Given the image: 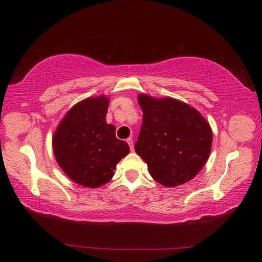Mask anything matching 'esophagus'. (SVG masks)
<instances>
[{
    "label": "esophagus",
    "instance_id": "34e87169",
    "mask_svg": "<svg viewBox=\"0 0 262 262\" xmlns=\"http://www.w3.org/2000/svg\"><path fill=\"white\" fill-rule=\"evenodd\" d=\"M126 143L129 144L130 149H131V152H133V150H134V147H133V141H132V139H128V140H126Z\"/></svg>",
    "mask_w": 262,
    "mask_h": 262
}]
</instances>
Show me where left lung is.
Returning <instances> with one entry per match:
<instances>
[{
  "instance_id": "obj_1",
  "label": "left lung",
  "mask_w": 262,
  "mask_h": 262,
  "mask_svg": "<svg viewBox=\"0 0 262 262\" xmlns=\"http://www.w3.org/2000/svg\"><path fill=\"white\" fill-rule=\"evenodd\" d=\"M143 122L134 149L149 175L165 187L191 180L207 163L212 146L209 122L193 107L170 97L138 96Z\"/></svg>"
}]
</instances>
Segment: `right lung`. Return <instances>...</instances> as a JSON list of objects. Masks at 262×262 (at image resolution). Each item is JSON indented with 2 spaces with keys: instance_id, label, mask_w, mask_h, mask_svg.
I'll use <instances>...</instances> for the list:
<instances>
[{
  "instance_id": "1",
  "label": "right lung",
  "mask_w": 262,
  "mask_h": 262,
  "mask_svg": "<svg viewBox=\"0 0 262 262\" xmlns=\"http://www.w3.org/2000/svg\"><path fill=\"white\" fill-rule=\"evenodd\" d=\"M109 99L90 97L71 108L52 138L53 153L66 175L76 184L98 188L113 178L121 158L130 152L106 122Z\"/></svg>"
}]
</instances>
